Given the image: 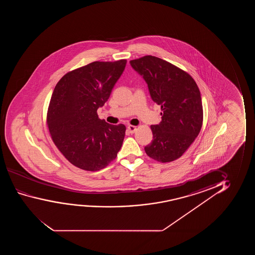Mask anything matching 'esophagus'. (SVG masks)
<instances>
[{
    "mask_svg": "<svg viewBox=\"0 0 255 255\" xmlns=\"http://www.w3.org/2000/svg\"><path fill=\"white\" fill-rule=\"evenodd\" d=\"M127 128H128V130H129L130 133H134L136 130V126H130V125H129Z\"/></svg>",
    "mask_w": 255,
    "mask_h": 255,
    "instance_id": "1",
    "label": "esophagus"
}]
</instances>
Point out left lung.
I'll return each instance as SVG.
<instances>
[{"instance_id": "1", "label": "left lung", "mask_w": 255, "mask_h": 255, "mask_svg": "<svg viewBox=\"0 0 255 255\" xmlns=\"http://www.w3.org/2000/svg\"><path fill=\"white\" fill-rule=\"evenodd\" d=\"M129 63L146 82L151 99L162 111V121L150 126L153 140L144 150L161 163L176 160L193 143L202 127L199 87L185 70L156 56H144Z\"/></svg>"}]
</instances>
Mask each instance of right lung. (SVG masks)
Here are the masks:
<instances>
[{"mask_svg":"<svg viewBox=\"0 0 255 255\" xmlns=\"http://www.w3.org/2000/svg\"><path fill=\"white\" fill-rule=\"evenodd\" d=\"M127 61L93 62L65 74L54 89L47 112L53 142L70 163L96 171L114 160L126 127L98 119Z\"/></svg>","mask_w":255,"mask_h":255,"instance_id":"1","label":"right lung"}]
</instances>
